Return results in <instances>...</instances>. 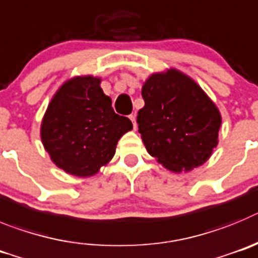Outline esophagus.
I'll use <instances>...</instances> for the list:
<instances>
[{
  "label": "esophagus",
  "mask_w": 258,
  "mask_h": 258,
  "mask_svg": "<svg viewBox=\"0 0 258 258\" xmlns=\"http://www.w3.org/2000/svg\"><path fill=\"white\" fill-rule=\"evenodd\" d=\"M130 120H131V122H132V124H134V128L135 130H136V118H135V115H130Z\"/></svg>",
  "instance_id": "34e87169"
}]
</instances>
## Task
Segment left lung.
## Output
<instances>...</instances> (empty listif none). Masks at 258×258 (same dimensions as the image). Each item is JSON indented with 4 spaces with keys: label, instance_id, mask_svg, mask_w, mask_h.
I'll use <instances>...</instances> for the list:
<instances>
[{
    "label": "left lung",
    "instance_id": "left-lung-1",
    "mask_svg": "<svg viewBox=\"0 0 258 258\" xmlns=\"http://www.w3.org/2000/svg\"><path fill=\"white\" fill-rule=\"evenodd\" d=\"M145 101L138 124L146 150L171 172L202 166L219 144L221 113L201 86L176 68L155 72L143 83Z\"/></svg>",
    "mask_w": 258,
    "mask_h": 258
}]
</instances>
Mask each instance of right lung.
Segmentation results:
<instances>
[{"mask_svg":"<svg viewBox=\"0 0 258 258\" xmlns=\"http://www.w3.org/2000/svg\"><path fill=\"white\" fill-rule=\"evenodd\" d=\"M101 77L74 76L51 97L41 122V140L52 163L68 175L91 177L115 154L131 120L115 114Z\"/></svg>","mask_w":258,"mask_h":258,"instance_id":"add662e5","label":"right lung"}]
</instances>
